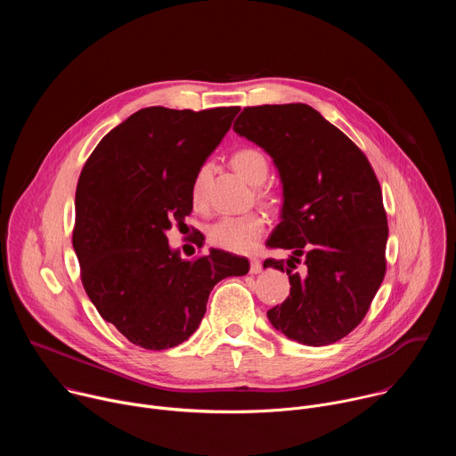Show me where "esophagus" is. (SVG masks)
I'll return each mask as SVG.
<instances>
[{"mask_svg": "<svg viewBox=\"0 0 456 456\" xmlns=\"http://www.w3.org/2000/svg\"><path fill=\"white\" fill-rule=\"evenodd\" d=\"M262 273V262L259 259H250V274Z\"/></svg>", "mask_w": 456, "mask_h": 456, "instance_id": "obj_1", "label": "esophagus"}]
</instances>
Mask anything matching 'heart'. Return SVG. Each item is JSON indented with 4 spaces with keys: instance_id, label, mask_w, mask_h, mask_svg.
Instances as JSON below:
<instances>
[{
    "instance_id": "1",
    "label": "heart",
    "mask_w": 456,
    "mask_h": 456,
    "mask_svg": "<svg viewBox=\"0 0 456 456\" xmlns=\"http://www.w3.org/2000/svg\"><path fill=\"white\" fill-rule=\"evenodd\" d=\"M232 167L238 175H241L248 183H262L269 173V160L264 151L256 148H241L231 159ZM211 173V166L204 164L199 173L194 175L191 199L194 206L204 204L206 180ZM265 227V218L259 213H245V215H225L216 218L208 227V240L211 245L229 250L247 254L252 252L257 245Z\"/></svg>"
}]
</instances>
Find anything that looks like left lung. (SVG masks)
<instances>
[{
    "label": "left lung",
    "instance_id": "obj_1",
    "mask_svg": "<svg viewBox=\"0 0 456 456\" xmlns=\"http://www.w3.org/2000/svg\"><path fill=\"white\" fill-rule=\"evenodd\" d=\"M234 132L271 155L283 185L281 222L267 245L290 248L264 267L287 271L290 296L267 312L273 327L306 346L332 345L366 315L386 274L387 222L364 153L308 104L245 108ZM305 256V273L294 261Z\"/></svg>",
    "mask_w": 456,
    "mask_h": 456
}]
</instances>
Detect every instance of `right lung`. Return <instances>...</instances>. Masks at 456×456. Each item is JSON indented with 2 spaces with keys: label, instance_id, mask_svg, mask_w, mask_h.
Segmentation results:
<instances>
[{
  "label": "right lung",
  "instance_id": "obj_1",
  "mask_svg": "<svg viewBox=\"0 0 456 456\" xmlns=\"http://www.w3.org/2000/svg\"><path fill=\"white\" fill-rule=\"evenodd\" d=\"M238 106H150L102 137L76 191L74 250L101 317L146 350L194 334L213 287L248 273L245 257L220 248L183 259L166 232L192 209L194 175L218 148Z\"/></svg>",
  "mask_w": 456,
  "mask_h": 456
}]
</instances>
